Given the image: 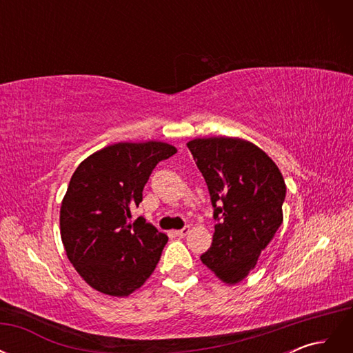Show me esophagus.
<instances>
[{
  "label": "esophagus",
  "instance_id": "obj_1",
  "mask_svg": "<svg viewBox=\"0 0 353 353\" xmlns=\"http://www.w3.org/2000/svg\"><path fill=\"white\" fill-rule=\"evenodd\" d=\"M188 232H190V227L187 225V227H184L183 230H176V231H175V236H176V237H184V236H187Z\"/></svg>",
  "mask_w": 353,
  "mask_h": 353
}]
</instances>
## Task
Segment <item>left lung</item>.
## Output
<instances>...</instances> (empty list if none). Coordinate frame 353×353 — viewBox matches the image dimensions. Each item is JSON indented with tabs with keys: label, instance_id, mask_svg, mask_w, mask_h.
<instances>
[{
	"label": "left lung",
	"instance_id": "1",
	"mask_svg": "<svg viewBox=\"0 0 353 353\" xmlns=\"http://www.w3.org/2000/svg\"><path fill=\"white\" fill-rule=\"evenodd\" d=\"M187 147L218 221L212 245L200 259L222 283L239 284L283 223L284 178L262 148L241 138H196Z\"/></svg>",
	"mask_w": 353,
	"mask_h": 353
}]
</instances>
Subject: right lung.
I'll return each instance as SVG.
<instances>
[{
  "mask_svg": "<svg viewBox=\"0 0 353 353\" xmlns=\"http://www.w3.org/2000/svg\"><path fill=\"white\" fill-rule=\"evenodd\" d=\"M176 153L162 141L117 143L74 170L60 208V236L70 263L95 290L125 297L150 276L168 236L131 209L154 166Z\"/></svg>",
  "mask_w": 353,
  "mask_h": 353,
  "instance_id": "obj_1",
  "label": "right lung"
}]
</instances>
